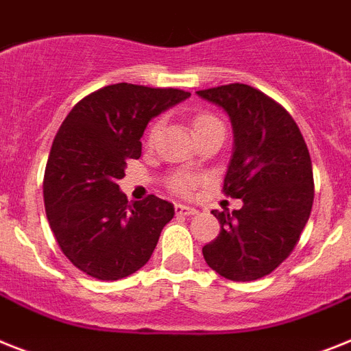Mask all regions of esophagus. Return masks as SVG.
<instances>
[{
    "label": "esophagus",
    "mask_w": 351,
    "mask_h": 351,
    "mask_svg": "<svg viewBox=\"0 0 351 351\" xmlns=\"http://www.w3.org/2000/svg\"><path fill=\"white\" fill-rule=\"evenodd\" d=\"M176 213H178V215H195L197 213V210L195 208H192V206H186V204H176Z\"/></svg>",
    "instance_id": "1"
}]
</instances>
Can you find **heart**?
Here are the masks:
<instances>
[{
  "instance_id": "1",
  "label": "heart",
  "mask_w": 351,
  "mask_h": 351,
  "mask_svg": "<svg viewBox=\"0 0 351 351\" xmlns=\"http://www.w3.org/2000/svg\"><path fill=\"white\" fill-rule=\"evenodd\" d=\"M211 123H219V120H217L215 117H211V114H199V117H195V120H193V130H199L202 129V127L211 125ZM158 132L159 121H156V123H152L149 132H147V141L152 143V141L156 140ZM201 182L202 179L199 178V176H193V173L188 172H176L170 176L167 184H169L170 190H172L173 193H178V195H190V193L193 192V188L199 186Z\"/></svg>"
}]
</instances>
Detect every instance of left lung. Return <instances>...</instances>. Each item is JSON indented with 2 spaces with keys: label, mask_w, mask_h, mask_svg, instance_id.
Listing matches in <instances>:
<instances>
[{
  "label": "left lung",
  "mask_w": 351,
  "mask_h": 351,
  "mask_svg": "<svg viewBox=\"0 0 351 351\" xmlns=\"http://www.w3.org/2000/svg\"><path fill=\"white\" fill-rule=\"evenodd\" d=\"M233 125V156L222 192L240 210H213L221 233L202 247L215 273L233 282L267 276L296 247L314 202V173L303 134L273 98L247 84L197 91Z\"/></svg>",
  "instance_id": "obj_1"
}]
</instances>
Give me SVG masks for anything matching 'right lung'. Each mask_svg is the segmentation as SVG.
<instances>
[{
    "instance_id": "right-lung-1",
    "label": "right lung",
    "mask_w": 351,
    "mask_h": 351,
    "mask_svg": "<svg viewBox=\"0 0 351 351\" xmlns=\"http://www.w3.org/2000/svg\"><path fill=\"white\" fill-rule=\"evenodd\" d=\"M190 97L173 88L112 84L69 111L51 145L43 195L60 251L82 273L114 282L149 262L173 206L156 195L129 202L118 181L141 156L150 120Z\"/></svg>"
}]
</instances>
